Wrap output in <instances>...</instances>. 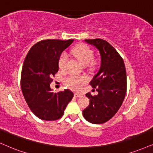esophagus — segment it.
Segmentation results:
<instances>
[{"instance_id":"1","label":"esophagus","mask_w":153,"mask_h":153,"mask_svg":"<svg viewBox=\"0 0 153 153\" xmlns=\"http://www.w3.org/2000/svg\"><path fill=\"white\" fill-rule=\"evenodd\" d=\"M82 94H80V93H78V92H76V93L74 94V96L75 97H80L82 96Z\"/></svg>"}]
</instances>
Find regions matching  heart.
<instances>
[{
  "label": "heart",
  "mask_w": 153,
  "mask_h": 153,
  "mask_svg": "<svg viewBox=\"0 0 153 153\" xmlns=\"http://www.w3.org/2000/svg\"><path fill=\"white\" fill-rule=\"evenodd\" d=\"M72 53L74 55V56L84 65H89L94 59L93 51L85 45H80L74 48L73 49ZM67 61V53L65 52H63L61 54L59 59L58 63H59V68L64 70L66 68ZM86 80L87 79L84 76L71 75L65 79L64 83L66 87L71 89V90H80L82 85L86 82Z\"/></svg>",
  "instance_id": "heart-1"
}]
</instances>
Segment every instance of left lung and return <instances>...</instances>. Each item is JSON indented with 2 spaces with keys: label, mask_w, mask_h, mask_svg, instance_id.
<instances>
[{
  "label": "left lung",
  "mask_w": 153,
  "mask_h": 153,
  "mask_svg": "<svg viewBox=\"0 0 153 153\" xmlns=\"http://www.w3.org/2000/svg\"><path fill=\"white\" fill-rule=\"evenodd\" d=\"M85 41L100 51L101 65L90 83L98 94H86L90 104L82 114L89 122L100 124L111 119L121 107L126 93V72L123 59L107 41L101 39Z\"/></svg>",
  "instance_id": "1"
}]
</instances>
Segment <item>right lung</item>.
Segmentation results:
<instances>
[{
    "label": "right lung",
    "mask_w": 153,
    "mask_h": 153,
    "mask_svg": "<svg viewBox=\"0 0 153 153\" xmlns=\"http://www.w3.org/2000/svg\"><path fill=\"white\" fill-rule=\"evenodd\" d=\"M73 39H46L32 46L21 73V88L25 100L34 115L42 120L55 121L64 114L73 97L70 90L53 93L50 88L59 71V59Z\"/></svg>",
    "instance_id": "obj_1"
}]
</instances>
